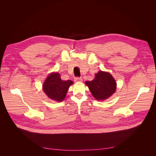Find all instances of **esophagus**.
Wrapping results in <instances>:
<instances>
[{
  "label": "esophagus",
  "mask_w": 156,
  "mask_h": 156,
  "mask_svg": "<svg viewBox=\"0 0 156 156\" xmlns=\"http://www.w3.org/2000/svg\"><path fill=\"white\" fill-rule=\"evenodd\" d=\"M74 81H75V82H81V81H83V79H82V77H75V78L74 79Z\"/></svg>",
  "instance_id": "34e87169"
}]
</instances>
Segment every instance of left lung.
<instances>
[{
	"label": "left lung",
	"mask_w": 156,
	"mask_h": 156,
	"mask_svg": "<svg viewBox=\"0 0 156 156\" xmlns=\"http://www.w3.org/2000/svg\"><path fill=\"white\" fill-rule=\"evenodd\" d=\"M95 77L92 81H87L86 84L97 100H106L116 90L115 80L110 73L102 71L96 73Z\"/></svg>",
	"instance_id": "obj_1"
}]
</instances>
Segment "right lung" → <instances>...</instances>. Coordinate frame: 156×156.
<instances>
[{"label":"right lung","mask_w":156,"mask_h":156,"mask_svg":"<svg viewBox=\"0 0 156 156\" xmlns=\"http://www.w3.org/2000/svg\"><path fill=\"white\" fill-rule=\"evenodd\" d=\"M72 84L73 82L70 80L62 81L58 73H53L46 79L43 84V90L46 95L51 100L62 101Z\"/></svg>","instance_id":"add662e5"}]
</instances>
